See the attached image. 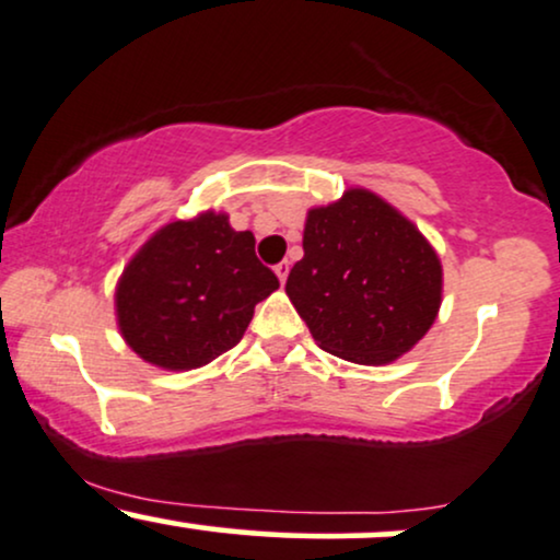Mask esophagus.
I'll use <instances>...</instances> for the list:
<instances>
[{
	"label": "esophagus",
	"mask_w": 560,
	"mask_h": 560,
	"mask_svg": "<svg viewBox=\"0 0 560 560\" xmlns=\"http://www.w3.org/2000/svg\"><path fill=\"white\" fill-rule=\"evenodd\" d=\"M275 272H278V278H280V282H285V278H288V272H291V261L288 259H282L280 265H275Z\"/></svg>",
	"instance_id": "esophagus-1"
}]
</instances>
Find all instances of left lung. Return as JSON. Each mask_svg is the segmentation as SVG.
<instances>
[{
  "mask_svg": "<svg viewBox=\"0 0 560 560\" xmlns=\"http://www.w3.org/2000/svg\"><path fill=\"white\" fill-rule=\"evenodd\" d=\"M443 269L424 235L364 188L312 209L285 293L332 357L387 364L430 330Z\"/></svg>",
  "mask_w": 560,
  "mask_h": 560,
  "instance_id": "1",
  "label": "left lung"
}]
</instances>
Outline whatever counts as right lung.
Returning <instances> with one entry per match:
<instances>
[{"mask_svg": "<svg viewBox=\"0 0 560 560\" xmlns=\"http://www.w3.org/2000/svg\"><path fill=\"white\" fill-rule=\"evenodd\" d=\"M248 230L207 212L162 228L125 267L117 322L128 346L162 370H196L241 343L254 306L280 288Z\"/></svg>", "mask_w": 560, "mask_h": 560, "instance_id": "right-lung-1", "label": "right lung"}]
</instances>
